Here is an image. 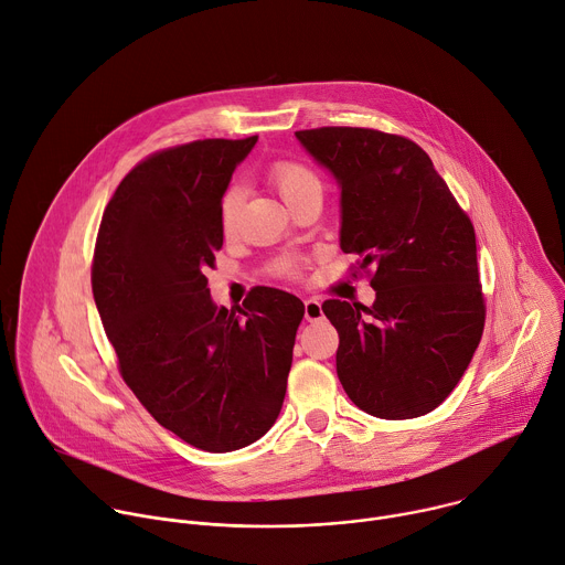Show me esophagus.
I'll list each match as a JSON object with an SVG mask.
<instances>
[{
    "mask_svg": "<svg viewBox=\"0 0 565 565\" xmlns=\"http://www.w3.org/2000/svg\"><path fill=\"white\" fill-rule=\"evenodd\" d=\"M322 316H324V313H322V305H320L318 300H313V298L305 300V320L313 322V320H320Z\"/></svg>",
    "mask_w": 565,
    "mask_h": 565,
    "instance_id": "obj_1",
    "label": "esophagus"
}]
</instances>
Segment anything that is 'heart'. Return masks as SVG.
Wrapping results in <instances>:
<instances>
[{
    "mask_svg": "<svg viewBox=\"0 0 565 565\" xmlns=\"http://www.w3.org/2000/svg\"><path fill=\"white\" fill-rule=\"evenodd\" d=\"M269 182L276 186V191L280 193V198L287 204H291L296 198H300L302 193H307L311 189H320L318 175L300 162H276L269 169ZM241 209H243V191L241 189H232L224 193L222 204H220V224H222V232L227 236L236 232Z\"/></svg>",
    "mask_w": 565,
    "mask_h": 565,
    "instance_id": "b5f03b06",
    "label": "heart"
}]
</instances>
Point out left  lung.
Returning <instances> with one entry per match:
<instances>
[{
    "label": "left lung",
    "mask_w": 565,
    "mask_h": 565,
    "mask_svg": "<svg viewBox=\"0 0 565 565\" xmlns=\"http://www.w3.org/2000/svg\"><path fill=\"white\" fill-rule=\"evenodd\" d=\"M341 189V249L374 269L372 307L324 300L348 396L379 418L438 407L468 370L486 322L477 236L429 156L372 129L296 131Z\"/></svg>",
    "instance_id": "left-lung-1"
}]
</instances>
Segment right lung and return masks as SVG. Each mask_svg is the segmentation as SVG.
Masks as SVG:
<instances>
[{
    "instance_id": "right-lung-1",
    "label": "right lung",
    "mask_w": 565,
    "mask_h": 565,
    "mask_svg": "<svg viewBox=\"0 0 565 565\" xmlns=\"http://www.w3.org/2000/svg\"><path fill=\"white\" fill-rule=\"evenodd\" d=\"M258 138L198 140L140 162L104 209L93 298L125 383L169 431L232 452L276 423L305 305L258 287L217 307L206 287L222 247L220 204Z\"/></svg>"
}]
</instances>
